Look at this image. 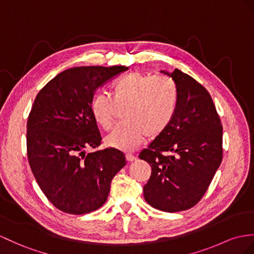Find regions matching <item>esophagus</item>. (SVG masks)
<instances>
[{
    "mask_svg": "<svg viewBox=\"0 0 254 254\" xmlns=\"http://www.w3.org/2000/svg\"><path fill=\"white\" fill-rule=\"evenodd\" d=\"M126 159H127V162H133V160L137 159V157H135L133 154H131V153H127L126 154Z\"/></svg>",
    "mask_w": 254,
    "mask_h": 254,
    "instance_id": "34e87169",
    "label": "esophagus"
}]
</instances>
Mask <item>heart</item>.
Returning <instances> with one entry per match:
<instances>
[{
    "label": "heart",
    "mask_w": 254,
    "mask_h": 254,
    "mask_svg": "<svg viewBox=\"0 0 254 254\" xmlns=\"http://www.w3.org/2000/svg\"><path fill=\"white\" fill-rule=\"evenodd\" d=\"M178 90L170 79L132 72L117 79L112 98L98 92L91 99L90 112L104 130L113 127L117 109L125 108L123 124L106 138L107 145L122 151H132L145 137L162 134L174 119Z\"/></svg>",
    "instance_id": "1"
}]
</instances>
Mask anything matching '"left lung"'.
<instances>
[{
	"mask_svg": "<svg viewBox=\"0 0 254 254\" xmlns=\"http://www.w3.org/2000/svg\"><path fill=\"white\" fill-rule=\"evenodd\" d=\"M162 73L176 83V113L139 158L152 168L143 188L146 202L162 211L178 212L194 207L207 191L223 157V127L201 84L179 69Z\"/></svg>",
	"mask_w": 254,
	"mask_h": 254,
	"instance_id": "8db88e82",
	"label": "left lung"
}]
</instances>
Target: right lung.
Instances as JSON below:
<instances>
[{
	"mask_svg": "<svg viewBox=\"0 0 254 254\" xmlns=\"http://www.w3.org/2000/svg\"><path fill=\"white\" fill-rule=\"evenodd\" d=\"M127 66H76L59 73L36 96L27 123V153L47 199L63 212L84 214L100 208L114 176L126 165L113 147L101 144L90 112L95 91Z\"/></svg>",
	"mask_w": 254,
	"mask_h": 254,
	"instance_id": "add662e5",
	"label": "right lung"
}]
</instances>
